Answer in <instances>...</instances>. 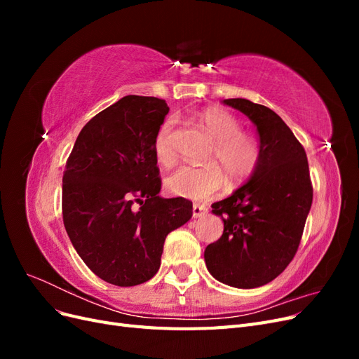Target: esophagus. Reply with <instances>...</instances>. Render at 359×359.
I'll return each mask as SVG.
<instances>
[{
  "label": "esophagus",
  "mask_w": 359,
  "mask_h": 359,
  "mask_svg": "<svg viewBox=\"0 0 359 359\" xmlns=\"http://www.w3.org/2000/svg\"><path fill=\"white\" fill-rule=\"evenodd\" d=\"M206 212H208V208L205 205H193V217L194 219H199V217H203Z\"/></svg>",
  "instance_id": "34e87169"
}]
</instances>
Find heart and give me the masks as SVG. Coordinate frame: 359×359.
<instances>
[{
    "label": "heart",
    "mask_w": 359,
    "mask_h": 359,
    "mask_svg": "<svg viewBox=\"0 0 359 359\" xmlns=\"http://www.w3.org/2000/svg\"><path fill=\"white\" fill-rule=\"evenodd\" d=\"M201 123L214 137V147L205 166H181L168 178V190L177 196L193 201H205L219 193L227 177L238 184L256 172L260 161V145L257 139L243 132L240 119L224 109H208L201 115ZM175 119L168 118L154 137V154L163 166L175 161L172 145Z\"/></svg>",
    "instance_id": "1"
}]
</instances>
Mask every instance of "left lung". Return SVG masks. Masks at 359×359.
Returning a JSON list of instances; mask_svg holds the SVG:
<instances>
[{"mask_svg":"<svg viewBox=\"0 0 359 359\" xmlns=\"http://www.w3.org/2000/svg\"><path fill=\"white\" fill-rule=\"evenodd\" d=\"M256 124L260 161L232 196L211 205L224 231L205 248L206 268L224 285L259 287L280 276L297 255L313 202L306 149L274 111L226 99Z\"/></svg>","mask_w":359,"mask_h":359,"instance_id":"left-lung-1","label":"left lung"}]
</instances>
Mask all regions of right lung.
<instances>
[{
  "mask_svg": "<svg viewBox=\"0 0 359 359\" xmlns=\"http://www.w3.org/2000/svg\"><path fill=\"white\" fill-rule=\"evenodd\" d=\"M169 106L126 95L83 126L62 177V222L93 273L128 287L160 268L169 232L193 215L189 199L158 196L154 137Z\"/></svg>",
  "mask_w": 359,
  "mask_h": 359,
  "instance_id": "obj_1",
  "label": "right lung"
}]
</instances>
